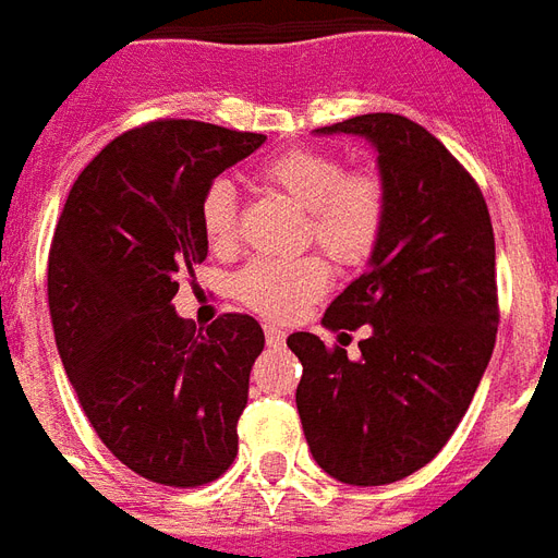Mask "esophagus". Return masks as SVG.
Segmentation results:
<instances>
[{"label": "esophagus", "mask_w": 558, "mask_h": 558, "mask_svg": "<svg viewBox=\"0 0 558 558\" xmlns=\"http://www.w3.org/2000/svg\"><path fill=\"white\" fill-rule=\"evenodd\" d=\"M264 339L270 348H279V344H284V332L279 327H264Z\"/></svg>", "instance_id": "obj_1"}]
</instances>
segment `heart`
<instances>
[{"label":"heart","instance_id":"obj_1","mask_svg":"<svg viewBox=\"0 0 558 558\" xmlns=\"http://www.w3.org/2000/svg\"><path fill=\"white\" fill-rule=\"evenodd\" d=\"M258 181L306 210V238L332 262H365L386 222V184L377 169H344L332 150L291 148L258 166ZM198 219L210 250L238 246V195L214 181L202 195ZM329 288V264L320 255L255 258L234 276V294L264 318L291 320Z\"/></svg>","mask_w":558,"mask_h":558}]
</instances>
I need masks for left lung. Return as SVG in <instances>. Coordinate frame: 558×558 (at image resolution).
<instances>
[{
  "label": "left lung",
  "mask_w": 558,
  "mask_h": 558,
  "mask_svg": "<svg viewBox=\"0 0 558 558\" xmlns=\"http://www.w3.org/2000/svg\"><path fill=\"white\" fill-rule=\"evenodd\" d=\"M377 148L386 222L368 270L324 327H368L360 356L312 332L288 336L303 363L296 410L312 458L344 485H389L449 442L494 353L496 246L473 174L428 130L392 112L339 121Z\"/></svg>",
  "instance_id": "8db88e82"
}]
</instances>
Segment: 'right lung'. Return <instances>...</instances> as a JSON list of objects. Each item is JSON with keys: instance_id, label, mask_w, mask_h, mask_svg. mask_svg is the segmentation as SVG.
Listing matches in <instances>:
<instances>
[{"instance_id": "right-lung-1", "label": "right lung", "mask_w": 558, "mask_h": 558, "mask_svg": "<svg viewBox=\"0 0 558 558\" xmlns=\"http://www.w3.org/2000/svg\"><path fill=\"white\" fill-rule=\"evenodd\" d=\"M264 140L186 118L128 130L76 178L52 234L64 372L104 446L157 485H207L238 458L262 327L234 312L195 332L172 300L207 258L202 195Z\"/></svg>"}]
</instances>
